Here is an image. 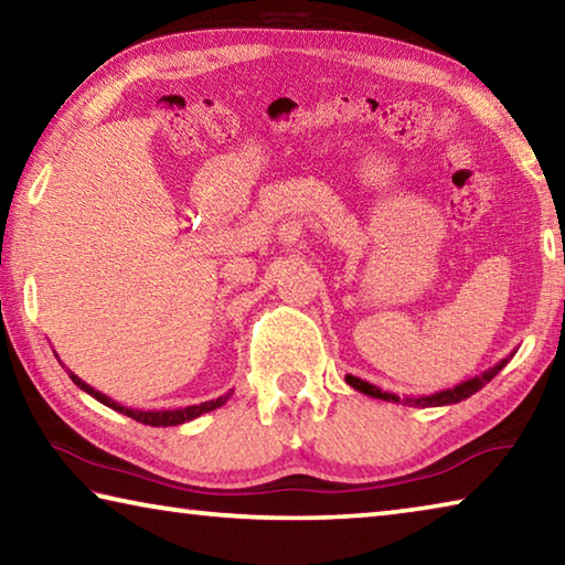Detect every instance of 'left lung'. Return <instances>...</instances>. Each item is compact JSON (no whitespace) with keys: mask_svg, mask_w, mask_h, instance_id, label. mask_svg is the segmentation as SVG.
I'll return each mask as SVG.
<instances>
[{"mask_svg":"<svg viewBox=\"0 0 565 565\" xmlns=\"http://www.w3.org/2000/svg\"><path fill=\"white\" fill-rule=\"evenodd\" d=\"M511 359H513V353H511V356L501 359L499 363H495V366L486 369L483 374H478V376H473V379H466V381H461V384L454 386V388H444V391H436V394L418 396V398H411V396L398 398L396 394H388V391H381L379 386L369 384V381H361V379L351 376V374L347 376V384H349L351 388L361 391V394L374 396V398H381V401H391V404H411V406H420V408H426V406H451V404H458V401H466L468 396H473L476 391H481L495 374H499V371H501Z\"/></svg>","mask_w":565,"mask_h":565,"instance_id":"left-lung-1","label":"left lung"}]
</instances>
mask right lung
<instances>
[{"mask_svg":"<svg viewBox=\"0 0 565 565\" xmlns=\"http://www.w3.org/2000/svg\"><path fill=\"white\" fill-rule=\"evenodd\" d=\"M70 379L74 381L76 386H79L82 391H87V394L92 398H97L99 404L109 406L114 411H119V414L129 416L134 420H139V424H147V426H179V424H186V420H194L196 416L202 414H209V411H214L218 406H224L228 396L234 394V391H228V394L218 396V398H212V401H204V404H196V406H186V408H171V411H139V408H127L117 404V401H111L107 394H102V391H97L94 386H89L87 381H82L76 374H72L70 371Z\"/></svg>","mask_w":565,"mask_h":565,"instance_id":"right-lung-1","label":"right lung"}]
</instances>
